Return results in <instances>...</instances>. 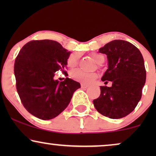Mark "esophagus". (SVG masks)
Instances as JSON below:
<instances>
[{"label":"esophagus","mask_w":156,"mask_h":156,"mask_svg":"<svg viewBox=\"0 0 156 156\" xmlns=\"http://www.w3.org/2000/svg\"><path fill=\"white\" fill-rule=\"evenodd\" d=\"M81 87H82V89H86V88H87V87H88V85H86L84 84H81Z\"/></svg>","instance_id":"34e87169"}]
</instances>
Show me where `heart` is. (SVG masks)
<instances>
[{"instance_id":"b5f03b06","label":"heart","mask_w":156,"mask_h":156,"mask_svg":"<svg viewBox=\"0 0 156 156\" xmlns=\"http://www.w3.org/2000/svg\"><path fill=\"white\" fill-rule=\"evenodd\" d=\"M91 57L97 64H101L104 61V57L99 53H91ZM79 59H80L79 53H72L67 58V65L69 67H74L78 64ZM71 76L74 80L82 82L83 84H89L94 82L96 79L97 78V74L96 73H87V72H83L80 69H75L71 72Z\"/></svg>"}]
</instances>
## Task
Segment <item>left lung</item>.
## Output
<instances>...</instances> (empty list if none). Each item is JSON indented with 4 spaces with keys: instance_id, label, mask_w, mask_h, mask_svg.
I'll list each match as a JSON object with an SVG mask.
<instances>
[{
    "instance_id": "obj_1",
    "label": "left lung",
    "mask_w": 156,
    "mask_h": 156,
    "mask_svg": "<svg viewBox=\"0 0 156 156\" xmlns=\"http://www.w3.org/2000/svg\"><path fill=\"white\" fill-rule=\"evenodd\" d=\"M108 59V69L101 80L108 87L101 86V94L93 101L98 112L110 119H118L131 113L141 99L146 72L140 50L131 42L115 40L99 50Z\"/></svg>"
}]
</instances>
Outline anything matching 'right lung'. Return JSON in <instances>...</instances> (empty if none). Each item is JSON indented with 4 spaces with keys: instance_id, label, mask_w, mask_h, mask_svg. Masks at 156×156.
Masks as SVG:
<instances>
[{
    "instance_id": "obj_1",
    "label": "right lung",
    "mask_w": 156,
    "mask_h": 156,
    "mask_svg": "<svg viewBox=\"0 0 156 156\" xmlns=\"http://www.w3.org/2000/svg\"><path fill=\"white\" fill-rule=\"evenodd\" d=\"M69 51L54 40H33L21 49L14 65L16 88L23 105L32 115L50 120L69 105L79 82L67 77L55 80V72L65 69Z\"/></svg>"
}]
</instances>
